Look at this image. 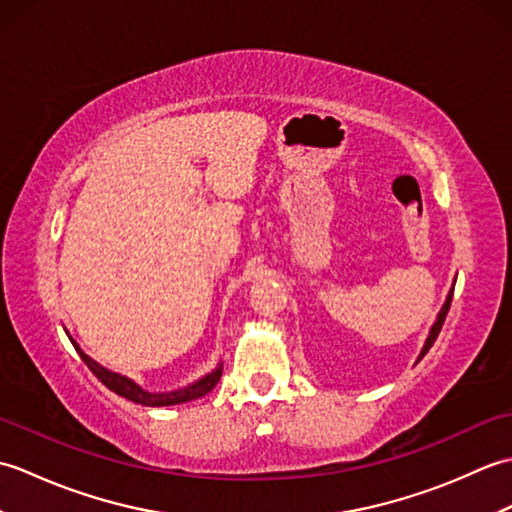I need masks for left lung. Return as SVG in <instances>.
<instances>
[{
    "label": "left lung",
    "mask_w": 512,
    "mask_h": 512,
    "mask_svg": "<svg viewBox=\"0 0 512 512\" xmlns=\"http://www.w3.org/2000/svg\"><path fill=\"white\" fill-rule=\"evenodd\" d=\"M451 299H453V292L449 295V299H447V303H444V308L440 310V314H438V321L433 323V328H431V334H429V339H427V343H424V347H422V352H420V358L429 352V347L436 343V339H438V334H440V330H442V325H444V319H447V314H449V308H451ZM418 358V361H420Z\"/></svg>",
    "instance_id": "8db88e82"
}]
</instances>
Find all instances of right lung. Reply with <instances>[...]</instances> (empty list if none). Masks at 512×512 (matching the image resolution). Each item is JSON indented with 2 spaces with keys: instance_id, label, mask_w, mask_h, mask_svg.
<instances>
[{
  "instance_id": "right-lung-1",
  "label": "right lung",
  "mask_w": 512,
  "mask_h": 512,
  "mask_svg": "<svg viewBox=\"0 0 512 512\" xmlns=\"http://www.w3.org/2000/svg\"><path fill=\"white\" fill-rule=\"evenodd\" d=\"M76 347V343H74ZM76 352H79L81 361L90 367V372L101 380V383L112 389L114 394L123 396L127 400H134L138 402V405H145V407H167V405H180V402H189V400H195V398H202L209 394V391L217 385V380H220L222 376V367H217L215 372H211L209 376L200 378L198 383H193L189 387L184 389H178V391H169V394H151V391H145L143 387H138L136 383H132V380L125 378V376H118L114 372H107L105 367H101L99 363H94L90 356H85L79 347H76Z\"/></svg>"
}]
</instances>
